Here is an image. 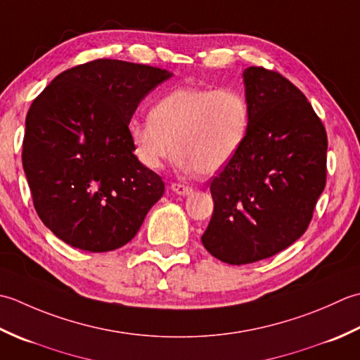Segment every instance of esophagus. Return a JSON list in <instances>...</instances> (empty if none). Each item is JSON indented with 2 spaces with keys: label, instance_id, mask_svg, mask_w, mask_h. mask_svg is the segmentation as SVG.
Masks as SVG:
<instances>
[{
  "label": "esophagus",
  "instance_id": "esophagus-1",
  "mask_svg": "<svg viewBox=\"0 0 360 360\" xmlns=\"http://www.w3.org/2000/svg\"><path fill=\"white\" fill-rule=\"evenodd\" d=\"M175 194L179 195H191L194 193V189L191 186H186V185H181V183H172V185L169 186Z\"/></svg>",
  "mask_w": 360,
  "mask_h": 360
}]
</instances>
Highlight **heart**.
<instances>
[{
    "mask_svg": "<svg viewBox=\"0 0 360 360\" xmlns=\"http://www.w3.org/2000/svg\"><path fill=\"white\" fill-rule=\"evenodd\" d=\"M250 129V104L233 88L180 86L152 105L149 120L129 122L136 160L158 169L175 150L183 172L214 175L236 157Z\"/></svg>",
    "mask_w": 360,
    "mask_h": 360,
    "instance_id": "heart-1",
    "label": "heart"
}]
</instances>
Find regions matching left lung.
<instances>
[{"label": "left lung", "instance_id": "left-lung-1", "mask_svg": "<svg viewBox=\"0 0 360 360\" xmlns=\"http://www.w3.org/2000/svg\"><path fill=\"white\" fill-rule=\"evenodd\" d=\"M250 129L240 150L212 179L207 250L240 266L270 258L306 231L326 185V130L298 88L280 72H242Z\"/></svg>", "mask_w": 360, "mask_h": 360}]
</instances>
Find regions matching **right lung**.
<instances>
[{"mask_svg": "<svg viewBox=\"0 0 360 360\" xmlns=\"http://www.w3.org/2000/svg\"><path fill=\"white\" fill-rule=\"evenodd\" d=\"M172 72L99 58L58 75L26 116L23 169L37 214L58 239L110 252L135 238L165 193L136 160L127 126Z\"/></svg>", "mask_w": 360, "mask_h": 360, "instance_id": "right-lung-1", "label": "right lung"}]
</instances>
